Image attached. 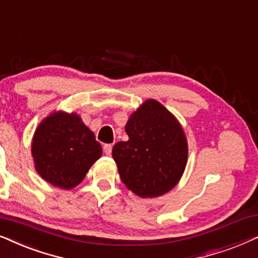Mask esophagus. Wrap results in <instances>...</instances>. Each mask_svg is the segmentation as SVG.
<instances>
[{
	"mask_svg": "<svg viewBox=\"0 0 258 258\" xmlns=\"http://www.w3.org/2000/svg\"><path fill=\"white\" fill-rule=\"evenodd\" d=\"M112 145L111 144H106V145H104V153L106 154V156H111L112 153Z\"/></svg>",
	"mask_w": 258,
	"mask_h": 258,
	"instance_id": "1",
	"label": "esophagus"
}]
</instances>
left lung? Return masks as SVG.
Instances as JSON below:
<instances>
[{
  "label": "left lung",
  "instance_id": "left-lung-1",
  "mask_svg": "<svg viewBox=\"0 0 258 258\" xmlns=\"http://www.w3.org/2000/svg\"><path fill=\"white\" fill-rule=\"evenodd\" d=\"M127 142L113 146L121 181L142 198L161 196L176 186L187 163V140L172 113L146 100L125 126Z\"/></svg>",
  "mask_w": 258,
  "mask_h": 258
}]
</instances>
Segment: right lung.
<instances>
[{"mask_svg":"<svg viewBox=\"0 0 258 258\" xmlns=\"http://www.w3.org/2000/svg\"><path fill=\"white\" fill-rule=\"evenodd\" d=\"M101 154L94 133L77 113L53 112L40 122L33 137L32 156L37 173L64 190L80 184Z\"/></svg>","mask_w":258,"mask_h":258,"instance_id":"right-lung-1","label":"right lung"}]
</instances>
